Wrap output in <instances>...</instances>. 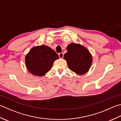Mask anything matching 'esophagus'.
I'll list each match as a JSON object with an SVG mask.
<instances>
[{"mask_svg":"<svg viewBox=\"0 0 121 121\" xmlns=\"http://www.w3.org/2000/svg\"><path fill=\"white\" fill-rule=\"evenodd\" d=\"M58 55H59V56L60 58H63V56H64V54L63 52H61L60 53H59Z\"/></svg>","mask_w":121,"mask_h":121,"instance_id":"obj_1","label":"esophagus"}]
</instances>
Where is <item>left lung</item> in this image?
Returning a JSON list of instances; mask_svg holds the SVG:
<instances>
[{"label": "left lung", "instance_id": "1", "mask_svg": "<svg viewBox=\"0 0 121 121\" xmlns=\"http://www.w3.org/2000/svg\"><path fill=\"white\" fill-rule=\"evenodd\" d=\"M68 52L64 56L68 67L78 74H83L90 68L92 58L86 48L79 44L72 43L67 47Z\"/></svg>", "mask_w": 121, "mask_h": 121}]
</instances>
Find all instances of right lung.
<instances>
[{"instance_id": "1", "label": "right lung", "mask_w": 121, "mask_h": 121, "mask_svg": "<svg viewBox=\"0 0 121 121\" xmlns=\"http://www.w3.org/2000/svg\"><path fill=\"white\" fill-rule=\"evenodd\" d=\"M58 58V55L53 50L42 45L31 49L26 56V65L32 74L43 76L51 70L54 60Z\"/></svg>"}]
</instances>
